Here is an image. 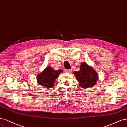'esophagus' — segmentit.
<instances>
[{
  "mask_svg": "<svg viewBox=\"0 0 127 127\" xmlns=\"http://www.w3.org/2000/svg\"><path fill=\"white\" fill-rule=\"evenodd\" d=\"M71 71H72L71 69H66V70L65 71V73H70L71 72Z\"/></svg>",
  "mask_w": 127,
  "mask_h": 127,
  "instance_id": "34e87169",
  "label": "esophagus"
}]
</instances>
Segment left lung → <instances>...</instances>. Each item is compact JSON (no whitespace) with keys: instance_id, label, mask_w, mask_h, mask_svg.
<instances>
[{"instance_id":"1","label":"left lung","mask_w":127,"mask_h":127,"mask_svg":"<svg viewBox=\"0 0 127 127\" xmlns=\"http://www.w3.org/2000/svg\"><path fill=\"white\" fill-rule=\"evenodd\" d=\"M74 74L82 88L87 89L92 87L96 83L98 75L94 69L83 63L80 65V69L74 72Z\"/></svg>"}]
</instances>
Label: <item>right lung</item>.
<instances>
[{"label":"right lung","mask_w":127,"mask_h":127,"mask_svg":"<svg viewBox=\"0 0 127 127\" xmlns=\"http://www.w3.org/2000/svg\"><path fill=\"white\" fill-rule=\"evenodd\" d=\"M62 72V69L55 71L51 67L48 66L37 75V81L39 85L51 88L54 85L55 79L58 78L60 73Z\"/></svg>","instance_id":"obj_1"}]
</instances>
